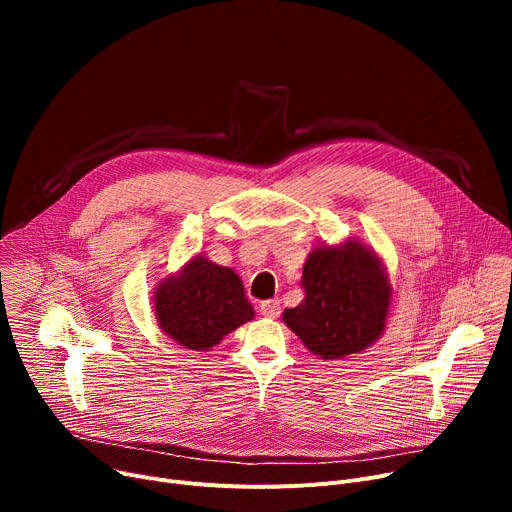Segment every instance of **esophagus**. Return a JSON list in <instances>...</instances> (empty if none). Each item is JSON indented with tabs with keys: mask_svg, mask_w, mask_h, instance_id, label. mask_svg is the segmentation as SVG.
<instances>
[{
	"mask_svg": "<svg viewBox=\"0 0 512 512\" xmlns=\"http://www.w3.org/2000/svg\"><path fill=\"white\" fill-rule=\"evenodd\" d=\"M280 301L278 299H272V301H263L261 305H259V311H261V315H265V317H270V319H276L278 315H280Z\"/></svg>",
	"mask_w": 512,
	"mask_h": 512,
	"instance_id": "esophagus-1",
	"label": "esophagus"
}]
</instances>
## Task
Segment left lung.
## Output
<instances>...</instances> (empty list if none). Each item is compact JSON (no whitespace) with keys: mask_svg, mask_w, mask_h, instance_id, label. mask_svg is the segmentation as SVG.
<instances>
[{"mask_svg":"<svg viewBox=\"0 0 512 512\" xmlns=\"http://www.w3.org/2000/svg\"><path fill=\"white\" fill-rule=\"evenodd\" d=\"M305 299L282 321L326 361L369 348L386 330L392 286L386 265L357 238L315 247L303 265Z\"/></svg>","mask_w":512,"mask_h":512,"instance_id":"8db88e82","label":"left lung"}]
</instances>
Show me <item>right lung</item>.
Returning a JSON list of instances; mask_svg holds the SVG:
<instances>
[{"mask_svg": "<svg viewBox=\"0 0 512 512\" xmlns=\"http://www.w3.org/2000/svg\"><path fill=\"white\" fill-rule=\"evenodd\" d=\"M151 301L159 330L188 351H211L255 317L240 276L201 253L159 280Z\"/></svg>", "mask_w": 512, "mask_h": 512, "instance_id": "add662e5", "label": "right lung"}]
</instances>
